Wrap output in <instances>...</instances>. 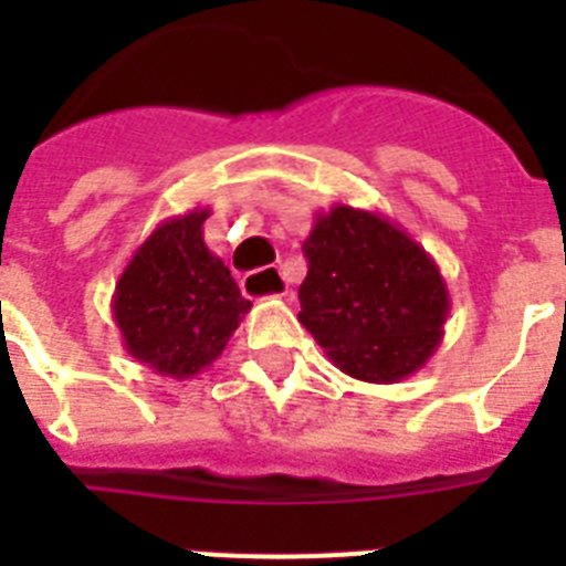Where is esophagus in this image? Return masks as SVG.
I'll list each match as a JSON object with an SVG mask.
<instances>
[{"instance_id":"1","label":"esophagus","mask_w":566,"mask_h":566,"mask_svg":"<svg viewBox=\"0 0 566 566\" xmlns=\"http://www.w3.org/2000/svg\"><path fill=\"white\" fill-rule=\"evenodd\" d=\"M243 294H249V297H283L286 294V280H283V274H280V269H258V272H249L247 277H243ZM263 287L268 289L266 295H258V291Z\"/></svg>"}]
</instances>
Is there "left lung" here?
I'll list each match as a JSON object with an SVG mask.
<instances>
[{
  "label": "left lung",
  "instance_id": "left-lung-1",
  "mask_svg": "<svg viewBox=\"0 0 566 566\" xmlns=\"http://www.w3.org/2000/svg\"><path fill=\"white\" fill-rule=\"evenodd\" d=\"M297 319L339 371L399 382L442 343L451 314L437 260L385 214L334 203L303 240Z\"/></svg>",
  "mask_w": 566,
  "mask_h": 566
}]
</instances>
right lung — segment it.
Here are the masks:
<instances>
[{
	"instance_id": "obj_1",
	"label": "right lung",
	"mask_w": 566,
	"mask_h": 566,
	"mask_svg": "<svg viewBox=\"0 0 566 566\" xmlns=\"http://www.w3.org/2000/svg\"><path fill=\"white\" fill-rule=\"evenodd\" d=\"M207 207L167 218L135 249L113 292V319L133 359L189 379L221 357L252 308L223 260L203 243Z\"/></svg>"
}]
</instances>
